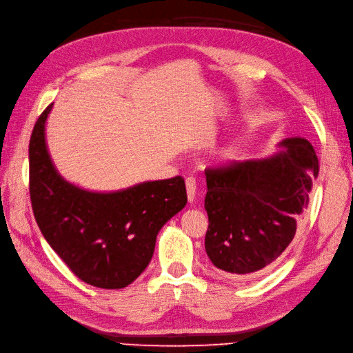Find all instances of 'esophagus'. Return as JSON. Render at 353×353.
I'll use <instances>...</instances> for the list:
<instances>
[{"instance_id": "obj_1", "label": "esophagus", "mask_w": 353, "mask_h": 353, "mask_svg": "<svg viewBox=\"0 0 353 353\" xmlns=\"http://www.w3.org/2000/svg\"><path fill=\"white\" fill-rule=\"evenodd\" d=\"M185 189H187V199L192 203L194 201V194H196V181L194 178L189 176L185 178Z\"/></svg>"}]
</instances>
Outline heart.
I'll return each mask as SVG.
<instances>
[{
	"instance_id": "obj_1",
	"label": "heart",
	"mask_w": 353,
	"mask_h": 353,
	"mask_svg": "<svg viewBox=\"0 0 353 353\" xmlns=\"http://www.w3.org/2000/svg\"><path fill=\"white\" fill-rule=\"evenodd\" d=\"M240 155H241V148L239 143H232V145L225 146L221 151V159L223 161H234V160H237Z\"/></svg>"
}]
</instances>
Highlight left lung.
<instances>
[{
	"label": "left lung",
	"instance_id": "obj_1",
	"mask_svg": "<svg viewBox=\"0 0 353 353\" xmlns=\"http://www.w3.org/2000/svg\"><path fill=\"white\" fill-rule=\"evenodd\" d=\"M268 159L205 169L207 255L234 278L269 270L294 239L319 174L314 148L290 137Z\"/></svg>",
	"mask_w": 353,
	"mask_h": 353
}]
</instances>
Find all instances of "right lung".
Masks as SVG:
<instances>
[{"instance_id": "obj_1", "label": "right lung", "mask_w": 353, "mask_h": 353, "mask_svg": "<svg viewBox=\"0 0 353 353\" xmlns=\"http://www.w3.org/2000/svg\"><path fill=\"white\" fill-rule=\"evenodd\" d=\"M51 105L31 132L30 198L45 240L84 283L117 290L130 285L154 255L157 234L187 203L181 176L97 193L68 183L46 150Z\"/></svg>"}]
</instances>
